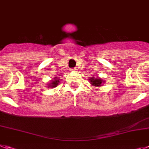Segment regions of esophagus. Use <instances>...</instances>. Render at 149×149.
I'll return each mask as SVG.
<instances>
[{
    "mask_svg": "<svg viewBox=\"0 0 149 149\" xmlns=\"http://www.w3.org/2000/svg\"><path fill=\"white\" fill-rule=\"evenodd\" d=\"M72 70H73V72H75V73H76V72H77V70H78L76 69V68H73V69Z\"/></svg>",
    "mask_w": 149,
    "mask_h": 149,
    "instance_id": "34e87169",
    "label": "esophagus"
}]
</instances>
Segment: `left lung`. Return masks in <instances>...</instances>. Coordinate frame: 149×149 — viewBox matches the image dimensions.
<instances>
[{"label":"left lung","instance_id":"obj_1","mask_svg":"<svg viewBox=\"0 0 149 149\" xmlns=\"http://www.w3.org/2000/svg\"><path fill=\"white\" fill-rule=\"evenodd\" d=\"M89 82H90L91 85L92 86H94L95 88H99L100 86L103 85V84H104L106 82V81L103 80L102 79H100V77H90L89 78Z\"/></svg>","mask_w":149,"mask_h":149}]
</instances>
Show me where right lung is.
Here are the masks:
<instances>
[{"label":"right lung","instance_id":"obj_1","mask_svg":"<svg viewBox=\"0 0 149 149\" xmlns=\"http://www.w3.org/2000/svg\"><path fill=\"white\" fill-rule=\"evenodd\" d=\"M59 80H60V78H58V77H55L54 79H52L51 82L48 84V87L52 88H55L56 86H58V85L59 84V82H60Z\"/></svg>","mask_w":149,"mask_h":149}]
</instances>
